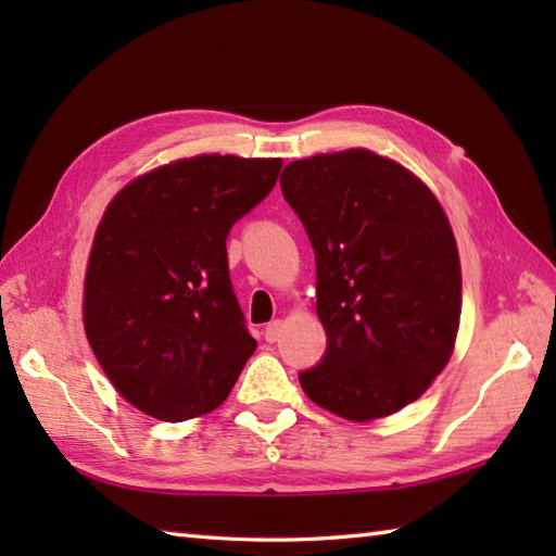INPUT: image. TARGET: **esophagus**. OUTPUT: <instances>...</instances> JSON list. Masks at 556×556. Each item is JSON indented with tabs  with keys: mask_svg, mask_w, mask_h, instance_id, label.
Returning a JSON list of instances; mask_svg holds the SVG:
<instances>
[{
	"mask_svg": "<svg viewBox=\"0 0 556 556\" xmlns=\"http://www.w3.org/2000/svg\"><path fill=\"white\" fill-rule=\"evenodd\" d=\"M281 332H285V323H281V320H271V323L265 327V341H269V344H275V341H279Z\"/></svg>",
	"mask_w": 556,
	"mask_h": 556,
	"instance_id": "esophagus-1",
	"label": "esophagus"
}]
</instances>
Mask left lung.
Wrapping results in <instances>:
<instances>
[{"label": "left lung", "mask_w": 556, "mask_h": 556, "mask_svg": "<svg viewBox=\"0 0 556 556\" xmlns=\"http://www.w3.org/2000/svg\"><path fill=\"white\" fill-rule=\"evenodd\" d=\"M281 193L315 251L320 363L299 372L317 406L375 420L416 401L452 356L460 265L430 188L353 148L291 162Z\"/></svg>", "instance_id": "8db88e82"}]
</instances>
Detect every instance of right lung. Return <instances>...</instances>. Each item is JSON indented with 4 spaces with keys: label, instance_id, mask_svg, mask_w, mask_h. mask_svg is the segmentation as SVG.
Returning <instances> with one entry per match:
<instances>
[{
    "label": "right lung",
    "instance_id": "add662e5",
    "mask_svg": "<svg viewBox=\"0 0 556 556\" xmlns=\"http://www.w3.org/2000/svg\"><path fill=\"white\" fill-rule=\"evenodd\" d=\"M279 169L281 160H179L128 184L104 212L83 323L104 375L138 410L169 422L203 416L253 356L227 236Z\"/></svg>",
    "mask_w": 556,
    "mask_h": 556
}]
</instances>
